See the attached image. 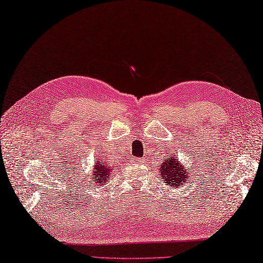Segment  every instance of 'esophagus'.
Segmentation results:
<instances>
[{"label": "esophagus", "mask_w": 263, "mask_h": 263, "mask_svg": "<svg viewBox=\"0 0 263 263\" xmlns=\"http://www.w3.org/2000/svg\"><path fill=\"white\" fill-rule=\"evenodd\" d=\"M142 162H143L142 158H135V157L133 158V163H142Z\"/></svg>", "instance_id": "obj_1"}]
</instances>
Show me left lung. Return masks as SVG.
I'll list each match as a JSON object with an SVG mask.
<instances>
[{"label":"left lung","instance_id":"obj_1","mask_svg":"<svg viewBox=\"0 0 263 263\" xmlns=\"http://www.w3.org/2000/svg\"><path fill=\"white\" fill-rule=\"evenodd\" d=\"M176 156H172L170 159H166L162 163L161 172H159L163 181L167 183L171 187H178L184 184V181L189 176L186 175L189 171L185 170L184 166L176 161Z\"/></svg>","mask_w":263,"mask_h":263}]
</instances>
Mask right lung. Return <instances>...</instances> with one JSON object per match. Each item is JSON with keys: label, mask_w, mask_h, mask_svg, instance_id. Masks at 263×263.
<instances>
[{"label": "right lung", "mask_w": 263, "mask_h": 263, "mask_svg": "<svg viewBox=\"0 0 263 263\" xmlns=\"http://www.w3.org/2000/svg\"><path fill=\"white\" fill-rule=\"evenodd\" d=\"M95 173H93V177L92 180L96 181L97 183H102L108 180V176L110 175L111 168L109 165H107L106 163H101V161H99L98 163H96L95 165Z\"/></svg>", "instance_id": "obj_1"}]
</instances>
